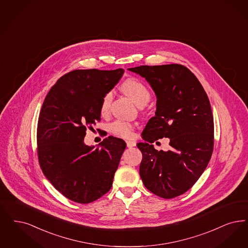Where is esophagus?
Returning <instances> with one entry per match:
<instances>
[{
	"label": "esophagus",
	"mask_w": 248,
	"mask_h": 248,
	"mask_svg": "<svg viewBox=\"0 0 248 248\" xmlns=\"http://www.w3.org/2000/svg\"><path fill=\"white\" fill-rule=\"evenodd\" d=\"M136 145H137V142H136L135 140H127V141H126V146H127L128 148L136 147Z\"/></svg>",
	"instance_id": "34e87169"
}]
</instances>
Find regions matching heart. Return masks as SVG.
<instances>
[{"label": "heart", "mask_w": 248, "mask_h": 248, "mask_svg": "<svg viewBox=\"0 0 248 248\" xmlns=\"http://www.w3.org/2000/svg\"><path fill=\"white\" fill-rule=\"evenodd\" d=\"M121 89L124 94H126L138 106H145L150 99V92L145 84L137 78H128L125 80ZM112 101V93L108 91L103 96L100 103L101 114H107L109 112L110 104ZM135 125L132 123L124 121H114L109 124V131L114 136L129 139L134 136Z\"/></svg>", "instance_id": "obj_1"}]
</instances>
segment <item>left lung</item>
<instances>
[{"mask_svg": "<svg viewBox=\"0 0 248 248\" xmlns=\"http://www.w3.org/2000/svg\"><path fill=\"white\" fill-rule=\"evenodd\" d=\"M128 70L145 78L157 96L155 116L142 133L139 167L144 186L162 198L183 195L198 181L211 158L214 123L208 95L190 70L177 63L141 65ZM169 137L171 149L152 143Z\"/></svg>", "mask_w": 248, "mask_h": 248, "instance_id": "8db88e82", "label": "left lung"}]
</instances>
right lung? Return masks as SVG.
<instances>
[{"label":"right lung","mask_w":248,"mask_h":248,"mask_svg":"<svg viewBox=\"0 0 248 248\" xmlns=\"http://www.w3.org/2000/svg\"><path fill=\"white\" fill-rule=\"evenodd\" d=\"M124 69L74 70L47 94L37 128L40 168L70 200L88 204L109 191L126 144L108 137L99 147L84 144L87 128L100 121V103Z\"/></svg>","instance_id":"obj_1"}]
</instances>
